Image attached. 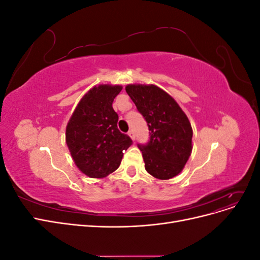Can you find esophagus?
<instances>
[{"instance_id": "esophagus-1", "label": "esophagus", "mask_w": 260, "mask_h": 260, "mask_svg": "<svg viewBox=\"0 0 260 260\" xmlns=\"http://www.w3.org/2000/svg\"><path fill=\"white\" fill-rule=\"evenodd\" d=\"M128 136L131 138V140L135 141V139H136V135H135V132H133V130H130V131L128 132Z\"/></svg>"}]
</instances>
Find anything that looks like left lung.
Segmentation results:
<instances>
[{"instance_id":"left-lung-1","label":"left lung","mask_w":260,"mask_h":260,"mask_svg":"<svg viewBox=\"0 0 260 260\" xmlns=\"http://www.w3.org/2000/svg\"><path fill=\"white\" fill-rule=\"evenodd\" d=\"M125 91L148 125V144L139 145L145 170L168 180L183 170L192 153L193 130L175 99L155 84H128Z\"/></svg>"}]
</instances>
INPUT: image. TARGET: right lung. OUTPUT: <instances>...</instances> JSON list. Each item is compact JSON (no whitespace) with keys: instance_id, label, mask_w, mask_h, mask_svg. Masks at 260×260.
Instances as JSON below:
<instances>
[{"instance_id":"obj_1","label":"right lung","mask_w":260,"mask_h":260,"mask_svg":"<svg viewBox=\"0 0 260 260\" xmlns=\"http://www.w3.org/2000/svg\"><path fill=\"white\" fill-rule=\"evenodd\" d=\"M119 84H100L86 92L78 103L66 127V144L82 174L105 178L118 167L132 140L117 128L114 99Z\"/></svg>"}]
</instances>
